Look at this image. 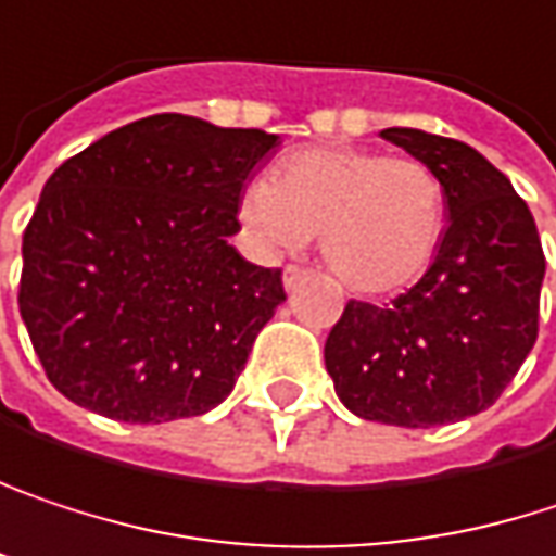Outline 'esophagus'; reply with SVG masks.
Returning <instances> with one entry per match:
<instances>
[{"label":"esophagus","instance_id":"1","mask_svg":"<svg viewBox=\"0 0 556 556\" xmlns=\"http://www.w3.org/2000/svg\"><path fill=\"white\" fill-rule=\"evenodd\" d=\"M307 268H301V265H288L285 268V275H281V281H285V291H294V288H301L304 281H307Z\"/></svg>","mask_w":556,"mask_h":556}]
</instances>
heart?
Segmentation results:
<instances>
[{
	"mask_svg": "<svg viewBox=\"0 0 556 556\" xmlns=\"http://www.w3.org/2000/svg\"><path fill=\"white\" fill-rule=\"evenodd\" d=\"M243 224L265 249L294 252L319 233L326 268L355 294L409 288L435 258L448 194L413 156L362 147H311L249 185Z\"/></svg>",
	"mask_w": 556,
	"mask_h": 556,
	"instance_id": "b5f03b06",
	"label": "heart"
}]
</instances>
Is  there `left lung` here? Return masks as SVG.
Instances as JSON below:
<instances>
[{
	"instance_id": "obj_1",
	"label": "left lung",
	"mask_w": 556,
	"mask_h": 556,
	"mask_svg": "<svg viewBox=\"0 0 556 556\" xmlns=\"http://www.w3.org/2000/svg\"><path fill=\"white\" fill-rule=\"evenodd\" d=\"M381 137L439 173L448 230L406 294L345 304L326 371L355 416L432 429L483 413L519 375L538 339L544 252L513 181L473 147L416 127Z\"/></svg>"
}]
</instances>
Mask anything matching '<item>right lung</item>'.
I'll return each instance as SVG.
<instances>
[{
  "label": "right lung",
  "instance_id": "1",
  "mask_svg": "<svg viewBox=\"0 0 556 556\" xmlns=\"http://www.w3.org/2000/svg\"><path fill=\"white\" fill-rule=\"evenodd\" d=\"M278 134L188 114L124 124L47 178L22 240L18 311L50 383L117 422L224 403L281 268L227 243L243 185Z\"/></svg>",
  "mask_w": 556,
  "mask_h": 556
}]
</instances>
